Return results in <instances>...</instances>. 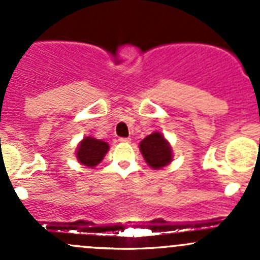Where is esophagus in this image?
<instances>
[{
  "label": "esophagus",
  "instance_id": "esophagus-1",
  "mask_svg": "<svg viewBox=\"0 0 260 260\" xmlns=\"http://www.w3.org/2000/svg\"><path fill=\"white\" fill-rule=\"evenodd\" d=\"M118 141H119V142H122V143H129L131 142V138L120 137V138H118Z\"/></svg>",
  "mask_w": 260,
  "mask_h": 260
}]
</instances>
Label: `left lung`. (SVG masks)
<instances>
[{
  "mask_svg": "<svg viewBox=\"0 0 260 260\" xmlns=\"http://www.w3.org/2000/svg\"><path fill=\"white\" fill-rule=\"evenodd\" d=\"M140 149L148 166L154 170L166 166L172 159L171 147L159 132L147 136L140 143Z\"/></svg>",
  "mask_w": 260,
  "mask_h": 260,
  "instance_id": "8db88e82",
  "label": "left lung"
}]
</instances>
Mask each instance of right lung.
<instances>
[{
    "mask_svg": "<svg viewBox=\"0 0 260 260\" xmlns=\"http://www.w3.org/2000/svg\"><path fill=\"white\" fill-rule=\"evenodd\" d=\"M108 143L91 137H85L78 147L77 157L84 166L94 167L103 159L108 152Z\"/></svg>",
    "mask_w": 260,
    "mask_h": 260,
    "instance_id": "obj_1",
    "label": "right lung"
}]
</instances>
